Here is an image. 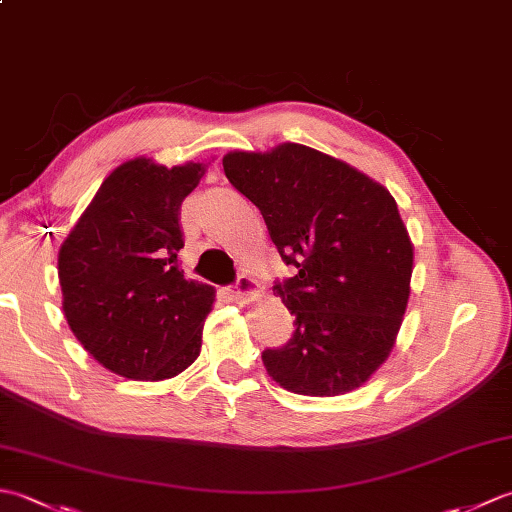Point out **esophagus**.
Here are the masks:
<instances>
[{"instance_id": "34e87169", "label": "esophagus", "mask_w": 512, "mask_h": 512, "mask_svg": "<svg viewBox=\"0 0 512 512\" xmlns=\"http://www.w3.org/2000/svg\"><path fill=\"white\" fill-rule=\"evenodd\" d=\"M231 292H233V295H235L237 299H246V297H250V295H257V292H259V284H257V281H255L253 277L239 275V277L235 279V284L231 286Z\"/></svg>"}]
</instances>
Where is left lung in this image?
I'll return each instance as SVG.
<instances>
[{
    "label": "left lung",
    "instance_id": "8db88e82",
    "mask_svg": "<svg viewBox=\"0 0 512 512\" xmlns=\"http://www.w3.org/2000/svg\"><path fill=\"white\" fill-rule=\"evenodd\" d=\"M222 165L297 268L275 281L295 334L264 350L266 372L303 396L361 387L389 356L409 301L413 246L396 200L365 173L297 143L231 151Z\"/></svg>",
    "mask_w": 512,
    "mask_h": 512
}]
</instances>
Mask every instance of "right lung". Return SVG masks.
<instances>
[{"label": "right lung", "mask_w": 512, "mask_h": 512, "mask_svg": "<svg viewBox=\"0 0 512 512\" xmlns=\"http://www.w3.org/2000/svg\"><path fill=\"white\" fill-rule=\"evenodd\" d=\"M206 167L129 160L105 178L59 250L63 314L79 343L132 380L178 376L200 356L215 290L187 279L182 200Z\"/></svg>", "instance_id": "1"}]
</instances>
